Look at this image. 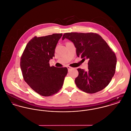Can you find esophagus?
<instances>
[{"label": "esophagus", "instance_id": "1", "mask_svg": "<svg viewBox=\"0 0 131 131\" xmlns=\"http://www.w3.org/2000/svg\"><path fill=\"white\" fill-rule=\"evenodd\" d=\"M67 69H68V71H70L72 69V68L71 67H70V66H67Z\"/></svg>", "mask_w": 131, "mask_h": 131}]
</instances>
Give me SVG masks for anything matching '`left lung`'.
<instances>
[{"mask_svg":"<svg viewBox=\"0 0 131 131\" xmlns=\"http://www.w3.org/2000/svg\"><path fill=\"white\" fill-rule=\"evenodd\" d=\"M65 39L74 44L77 57L88 60L87 71L77 69L79 74L75 82L78 88L94 93L106 87L115 73L116 58L102 37L93 32H68L63 35L62 40Z\"/></svg>","mask_w":131,"mask_h":131,"instance_id":"left-lung-1","label":"left lung"}]
</instances>
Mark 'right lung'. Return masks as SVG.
<instances>
[{
  "mask_svg": "<svg viewBox=\"0 0 131 131\" xmlns=\"http://www.w3.org/2000/svg\"><path fill=\"white\" fill-rule=\"evenodd\" d=\"M62 34L35 37L27 44L20 58V66L25 81L35 91L44 96L57 93L68 73L66 67L50 66Z\"/></svg>",
  "mask_w": 131,
  "mask_h": 131,
  "instance_id": "obj_1",
  "label": "right lung"
}]
</instances>
